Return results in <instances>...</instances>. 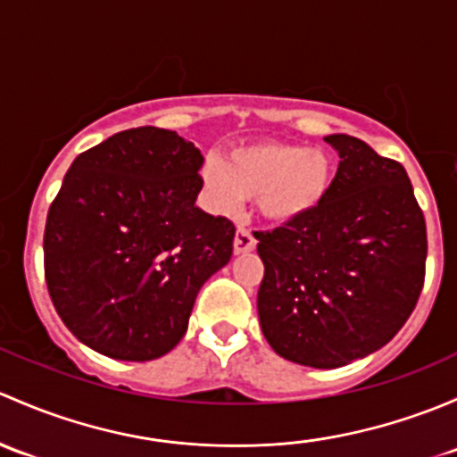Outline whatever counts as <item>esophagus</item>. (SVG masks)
<instances>
[{"label": "esophagus", "instance_id": "obj_1", "mask_svg": "<svg viewBox=\"0 0 457 457\" xmlns=\"http://www.w3.org/2000/svg\"><path fill=\"white\" fill-rule=\"evenodd\" d=\"M255 237H253V233L248 228L239 227L235 230V239H233V251L235 255H242V253H251L253 248H255Z\"/></svg>", "mask_w": 457, "mask_h": 457}]
</instances>
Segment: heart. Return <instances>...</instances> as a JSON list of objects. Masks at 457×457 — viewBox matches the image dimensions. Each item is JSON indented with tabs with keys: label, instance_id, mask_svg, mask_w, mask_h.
Here are the masks:
<instances>
[{
	"label": "heart",
	"instance_id": "heart-1",
	"mask_svg": "<svg viewBox=\"0 0 457 457\" xmlns=\"http://www.w3.org/2000/svg\"><path fill=\"white\" fill-rule=\"evenodd\" d=\"M334 182V164L319 147L284 140H253L233 147L224 158L202 167L206 204L235 215L244 197L257 202L268 222L288 224L323 204Z\"/></svg>",
	"mask_w": 457,
	"mask_h": 457
}]
</instances>
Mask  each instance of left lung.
I'll return each instance as SVG.
<instances>
[{
  "mask_svg": "<svg viewBox=\"0 0 457 457\" xmlns=\"http://www.w3.org/2000/svg\"><path fill=\"white\" fill-rule=\"evenodd\" d=\"M326 143L341 160L323 204L255 233L263 337L284 359L319 370L396 337L420 297L427 260L425 215L403 164L354 136Z\"/></svg>",
  "mask_w": 457,
  "mask_h": 457,
  "instance_id": "obj_1",
  "label": "left lung"
}]
</instances>
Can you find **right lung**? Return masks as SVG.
<instances>
[{"mask_svg": "<svg viewBox=\"0 0 457 457\" xmlns=\"http://www.w3.org/2000/svg\"><path fill=\"white\" fill-rule=\"evenodd\" d=\"M202 162L176 131L136 127L70 164L46 220V284L65 328L98 354L171 352L202 284L233 255V222L195 206Z\"/></svg>", "mask_w": 457, "mask_h": 457, "instance_id": "obj_1", "label": "right lung"}]
</instances>
